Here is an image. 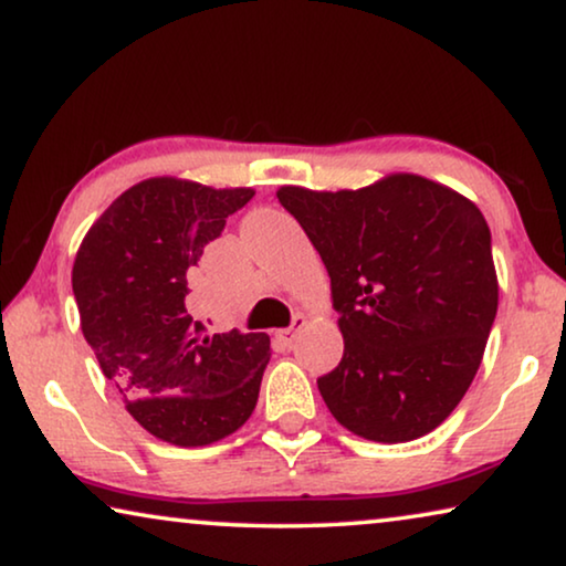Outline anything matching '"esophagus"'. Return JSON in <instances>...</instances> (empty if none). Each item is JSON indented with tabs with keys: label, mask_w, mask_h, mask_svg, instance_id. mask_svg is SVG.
<instances>
[{
	"label": "esophagus",
	"mask_w": 566,
	"mask_h": 566,
	"mask_svg": "<svg viewBox=\"0 0 566 566\" xmlns=\"http://www.w3.org/2000/svg\"><path fill=\"white\" fill-rule=\"evenodd\" d=\"M305 323H307V317L297 313V315L292 317V325H290V328H284V331L276 333V340H280V344H282L284 348H292L294 338H297V333H300L302 328H305Z\"/></svg>",
	"instance_id": "esophagus-1"
}]
</instances>
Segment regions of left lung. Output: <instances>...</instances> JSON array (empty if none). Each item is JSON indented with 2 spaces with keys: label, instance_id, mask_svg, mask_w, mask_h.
<instances>
[{
  "label": "left lung",
  "instance_id": "1",
  "mask_svg": "<svg viewBox=\"0 0 566 566\" xmlns=\"http://www.w3.org/2000/svg\"><path fill=\"white\" fill-rule=\"evenodd\" d=\"M276 197L321 253L340 315L344 359L317 379L333 418L379 443L431 433L472 385L495 323L484 214L416 174Z\"/></svg>",
  "mask_w": 566,
  "mask_h": 566
}]
</instances>
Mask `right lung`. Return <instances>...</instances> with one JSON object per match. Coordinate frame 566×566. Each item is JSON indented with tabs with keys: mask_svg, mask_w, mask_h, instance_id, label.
Listing matches in <instances>:
<instances>
[{
	"mask_svg": "<svg viewBox=\"0 0 566 566\" xmlns=\"http://www.w3.org/2000/svg\"><path fill=\"white\" fill-rule=\"evenodd\" d=\"M253 189L158 177L123 192L78 245L74 297L86 344L125 408L174 446L226 439L251 418L266 333H210L189 315V274Z\"/></svg>",
	"mask_w": 566,
	"mask_h": 566,
	"instance_id": "1",
	"label": "right lung"
}]
</instances>
